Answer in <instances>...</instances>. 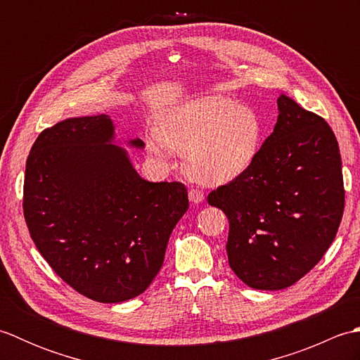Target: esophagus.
Listing matches in <instances>:
<instances>
[{"instance_id": "esophagus-1", "label": "esophagus", "mask_w": 360, "mask_h": 360, "mask_svg": "<svg viewBox=\"0 0 360 360\" xmlns=\"http://www.w3.org/2000/svg\"><path fill=\"white\" fill-rule=\"evenodd\" d=\"M188 200L192 201L193 204H200V202L204 201V193L198 188H190L188 190Z\"/></svg>"}]
</instances>
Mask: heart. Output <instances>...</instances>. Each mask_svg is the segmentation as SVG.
<instances>
[{
  "label": "heart",
  "mask_w": 360,
  "mask_h": 360,
  "mask_svg": "<svg viewBox=\"0 0 360 360\" xmlns=\"http://www.w3.org/2000/svg\"><path fill=\"white\" fill-rule=\"evenodd\" d=\"M160 136L184 158L190 178L207 186L226 184L246 173L255 162L264 139L258 112L221 96L200 97L176 106L165 117ZM156 156L164 145L151 141Z\"/></svg>",
  "instance_id": "heart-1"
}]
</instances>
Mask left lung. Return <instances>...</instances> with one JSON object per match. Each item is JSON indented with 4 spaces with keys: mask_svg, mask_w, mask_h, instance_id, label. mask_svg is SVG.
<instances>
[{
    "mask_svg": "<svg viewBox=\"0 0 360 360\" xmlns=\"http://www.w3.org/2000/svg\"><path fill=\"white\" fill-rule=\"evenodd\" d=\"M278 119L246 173L209 193L229 219V264L254 289L289 288L325 255L345 190L331 127L281 94Z\"/></svg>",
    "mask_w": 360,
    "mask_h": 360,
    "instance_id": "8db88e82",
    "label": "left lung"
}]
</instances>
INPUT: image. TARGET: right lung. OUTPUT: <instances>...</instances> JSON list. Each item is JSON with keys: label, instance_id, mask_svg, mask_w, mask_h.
<instances>
[{"label": "right lung", "instance_id": "right-lung-1", "mask_svg": "<svg viewBox=\"0 0 360 360\" xmlns=\"http://www.w3.org/2000/svg\"><path fill=\"white\" fill-rule=\"evenodd\" d=\"M110 116L72 117L46 128L27 156L26 224L60 278L101 303L147 289L188 209L182 182H150L114 145ZM129 145L143 148L141 139Z\"/></svg>", "mask_w": 360, "mask_h": 360}]
</instances>
